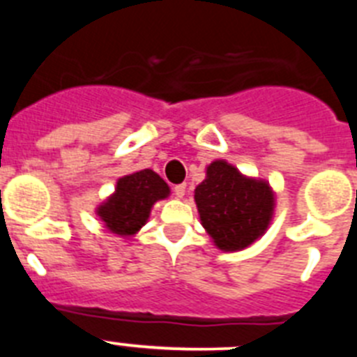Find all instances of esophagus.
<instances>
[{"label":"esophagus","instance_id":"34e87169","mask_svg":"<svg viewBox=\"0 0 357 357\" xmlns=\"http://www.w3.org/2000/svg\"><path fill=\"white\" fill-rule=\"evenodd\" d=\"M173 193H175L176 198H184L185 195V184H178L173 188Z\"/></svg>","mask_w":357,"mask_h":357}]
</instances>
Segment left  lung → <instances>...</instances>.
Here are the masks:
<instances>
[{
  "label": "left lung",
  "mask_w": 357,
  "mask_h": 357,
  "mask_svg": "<svg viewBox=\"0 0 357 357\" xmlns=\"http://www.w3.org/2000/svg\"><path fill=\"white\" fill-rule=\"evenodd\" d=\"M195 204L216 248L238 252L268 230L275 213V191L264 178L243 175L225 159H216L195 189Z\"/></svg>",
  "instance_id": "left-lung-1"
}]
</instances>
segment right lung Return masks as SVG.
<instances>
[{
    "instance_id": "obj_1",
    "label": "right lung",
    "mask_w": 357,
    "mask_h": 357,
    "mask_svg": "<svg viewBox=\"0 0 357 357\" xmlns=\"http://www.w3.org/2000/svg\"><path fill=\"white\" fill-rule=\"evenodd\" d=\"M169 193V185L153 169H139L118 178L114 193L94 213L109 232L128 239L146 225L155 202L168 198Z\"/></svg>"
}]
</instances>
